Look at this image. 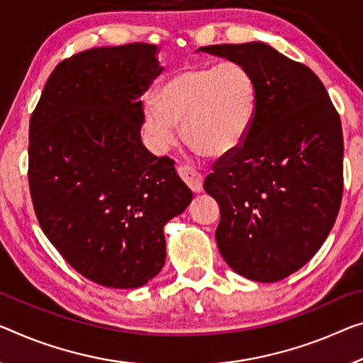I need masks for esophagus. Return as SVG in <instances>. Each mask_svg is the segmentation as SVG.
<instances>
[{
	"label": "esophagus",
	"instance_id": "obj_1",
	"mask_svg": "<svg viewBox=\"0 0 363 363\" xmlns=\"http://www.w3.org/2000/svg\"><path fill=\"white\" fill-rule=\"evenodd\" d=\"M178 175H180L182 180L186 183L188 188L191 189L193 193L203 191V182L204 180H203V175H201L199 172H196L188 165H182V167H178Z\"/></svg>",
	"mask_w": 363,
	"mask_h": 363
}]
</instances>
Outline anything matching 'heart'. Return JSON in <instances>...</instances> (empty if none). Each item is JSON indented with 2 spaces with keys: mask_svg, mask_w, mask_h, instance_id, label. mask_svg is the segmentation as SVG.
<instances>
[{
  "mask_svg": "<svg viewBox=\"0 0 363 363\" xmlns=\"http://www.w3.org/2000/svg\"><path fill=\"white\" fill-rule=\"evenodd\" d=\"M258 110L255 77L243 65L186 66L167 77L154 100L143 105V128L150 146L167 152L183 139L201 154L222 157L247 141Z\"/></svg>",
  "mask_w": 363,
  "mask_h": 363,
  "instance_id": "obj_1",
  "label": "heart"
}]
</instances>
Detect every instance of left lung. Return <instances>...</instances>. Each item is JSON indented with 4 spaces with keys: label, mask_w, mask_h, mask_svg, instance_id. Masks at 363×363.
Here are the masks:
<instances>
[{
    "label": "left lung",
    "mask_w": 363,
    "mask_h": 363,
    "mask_svg": "<svg viewBox=\"0 0 363 363\" xmlns=\"http://www.w3.org/2000/svg\"><path fill=\"white\" fill-rule=\"evenodd\" d=\"M198 52L243 65L258 89L252 133L204 182L220 208L217 247L237 274L281 281L313 258L336 222L341 120L315 72L263 42Z\"/></svg>",
    "instance_id": "1"
}]
</instances>
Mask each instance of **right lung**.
<instances>
[{
  "label": "right lung",
  "mask_w": 363,
  "mask_h": 363,
  "mask_svg": "<svg viewBox=\"0 0 363 363\" xmlns=\"http://www.w3.org/2000/svg\"><path fill=\"white\" fill-rule=\"evenodd\" d=\"M149 43L86 50L50 74L29 126L38 224L61 256L105 287L138 289L165 264L164 227L193 193L141 141V96L162 72Z\"/></svg>",
  "instance_id": "right-lung-1"
}]
</instances>
